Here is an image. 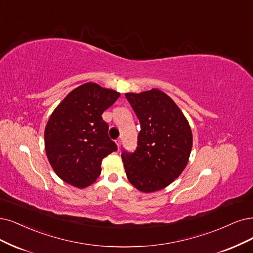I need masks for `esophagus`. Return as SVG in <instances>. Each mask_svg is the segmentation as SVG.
<instances>
[{"label":"esophagus","mask_w":253,"mask_h":253,"mask_svg":"<svg viewBox=\"0 0 253 253\" xmlns=\"http://www.w3.org/2000/svg\"><path fill=\"white\" fill-rule=\"evenodd\" d=\"M116 143H117V146H118V148L120 149V148H121V145H122V141H121V139H120V138H118L117 141H116Z\"/></svg>","instance_id":"obj_1"}]
</instances>
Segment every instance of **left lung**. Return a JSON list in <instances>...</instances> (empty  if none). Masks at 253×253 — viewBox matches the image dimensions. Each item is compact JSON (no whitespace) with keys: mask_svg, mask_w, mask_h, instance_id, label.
Masks as SVG:
<instances>
[{"mask_svg":"<svg viewBox=\"0 0 253 253\" xmlns=\"http://www.w3.org/2000/svg\"><path fill=\"white\" fill-rule=\"evenodd\" d=\"M125 97L141 124L137 147L122 152L129 182L144 193L171 184L188 165L193 146L188 120L175 102L157 88Z\"/></svg>","mask_w":253,"mask_h":253,"instance_id":"1","label":"left lung"}]
</instances>
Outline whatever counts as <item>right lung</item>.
Segmentation results:
<instances>
[{
  "instance_id": "right-lung-1",
  "label": "right lung",
  "mask_w": 253,
  "mask_h": 253,
  "mask_svg": "<svg viewBox=\"0 0 253 253\" xmlns=\"http://www.w3.org/2000/svg\"><path fill=\"white\" fill-rule=\"evenodd\" d=\"M119 97L114 89L87 82L72 90L53 111L44 129V148L63 181L86 188L101 174L103 158L118 150L102 114Z\"/></svg>"
}]
</instances>
